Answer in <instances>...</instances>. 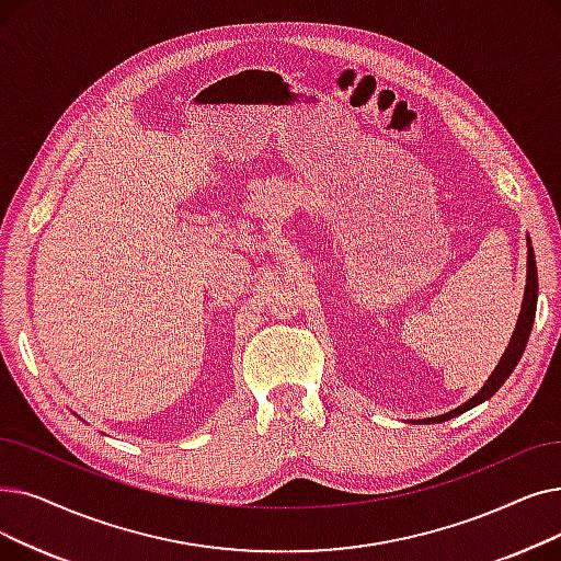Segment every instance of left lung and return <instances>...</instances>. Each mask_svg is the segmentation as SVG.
<instances>
[{
  "label": "left lung",
  "mask_w": 561,
  "mask_h": 561,
  "mask_svg": "<svg viewBox=\"0 0 561 561\" xmlns=\"http://www.w3.org/2000/svg\"><path fill=\"white\" fill-rule=\"evenodd\" d=\"M537 298H539V275H537V259H534V250L527 248V284H525V300H523V311L518 316V323H516V332L514 336H511L508 341V348L506 353L502 355L497 369L493 371V376L485 380V385L479 389V392L468 401L462 403L460 408L447 412V415H440V417H431V420H422L424 424H435V422H447L456 415H460V412H466L474 405H479L481 401L491 399L497 389L504 385V380L511 376V371L516 369V364L520 362L523 353H525V346H527V339H529V332H531V325H534V316H537Z\"/></svg>",
  "instance_id": "left-lung-1"
}]
</instances>
